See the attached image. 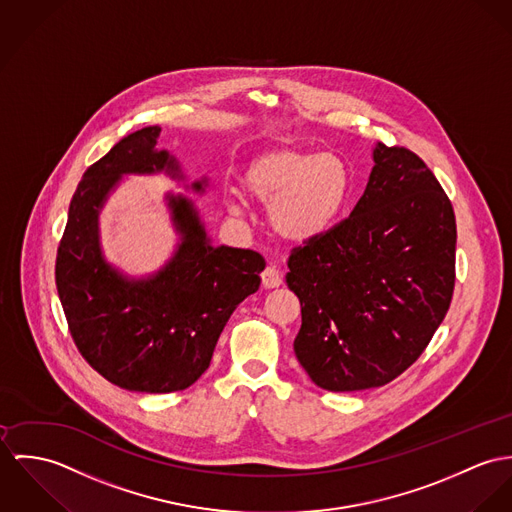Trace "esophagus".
I'll return each instance as SVG.
<instances>
[{
	"label": "esophagus",
	"instance_id": "34e87169",
	"mask_svg": "<svg viewBox=\"0 0 512 512\" xmlns=\"http://www.w3.org/2000/svg\"><path fill=\"white\" fill-rule=\"evenodd\" d=\"M261 281H263L265 288H277L279 284L283 283V275H281V271H279L277 267L269 265V267L261 273Z\"/></svg>",
	"mask_w": 512,
	"mask_h": 512
}]
</instances>
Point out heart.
<instances>
[{"label": "heart", "mask_w": 512, "mask_h": 512, "mask_svg": "<svg viewBox=\"0 0 512 512\" xmlns=\"http://www.w3.org/2000/svg\"><path fill=\"white\" fill-rule=\"evenodd\" d=\"M241 188L249 200L269 204L277 235L308 243L338 222L349 196V171L332 153L279 147L245 167Z\"/></svg>", "instance_id": "obj_1"}]
</instances>
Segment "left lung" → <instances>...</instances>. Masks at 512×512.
<instances>
[{"instance_id": "1", "label": "left lung", "mask_w": 512, "mask_h": 512, "mask_svg": "<svg viewBox=\"0 0 512 512\" xmlns=\"http://www.w3.org/2000/svg\"><path fill=\"white\" fill-rule=\"evenodd\" d=\"M349 218L292 247L286 284L302 326L294 353L332 393L391 383L428 347L455 284V216L434 172L406 147L377 143Z\"/></svg>"}]
</instances>
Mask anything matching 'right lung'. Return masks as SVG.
<instances>
[{
  "mask_svg": "<svg viewBox=\"0 0 512 512\" xmlns=\"http://www.w3.org/2000/svg\"><path fill=\"white\" fill-rule=\"evenodd\" d=\"M161 127H143L90 165L80 180L58 243L57 290L80 355L104 379L127 391L176 393L210 367L229 316L261 284L265 259L251 249L212 247L190 200L169 204L182 243L149 281H127L98 247V210L127 172H171L157 151ZM202 190V182L194 184Z\"/></svg>",
  "mask_w": 512,
  "mask_h": 512,
  "instance_id": "obj_1",
  "label": "right lung"
}]
</instances>
